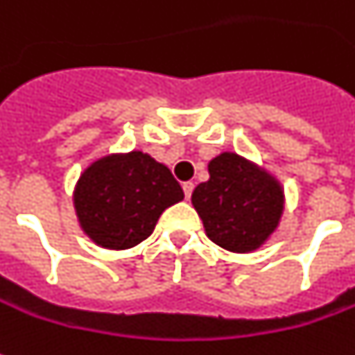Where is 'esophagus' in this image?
<instances>
[{
  "mask_svg": "<svg viewBox=\"0 0 355 355\" xmlns=\"http://www.w3.org/2000/svg\"><path fill=\"white\" fill-rule=\"evenodd\" d=\"M193 182H185L183 183V193H185V199H189L191 193H193Z\"/></svg>",
  "mask_w": 355,
  "mask_h": 355,
  "instance_id": "esophagus-1",
  "label": "esophagus"
}]
</instances>
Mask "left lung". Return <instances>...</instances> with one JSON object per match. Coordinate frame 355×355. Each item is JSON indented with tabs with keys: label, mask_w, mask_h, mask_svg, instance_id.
I'll list each match as a JSON object with an SVG mask.
<instances>
[{
	"label": "left lung",
	"mask_w": 355,
	"mask_h": 355,
	"mask_svg": "<svg viewBox=\"0 0 355 355\" xmlns=\"http://www.w3.org/2000/svg\"><path fill=\"white\" fill-rule=\"evenodd\" d=\"M209 239L228 252H254L272 236L283 215V187L246 158L223 152L209 162V182L191 195Z\"/></svg>",
	"instance_id": "left-lung-1"
}]
</instances>
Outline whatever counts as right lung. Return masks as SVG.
Instances as JSON below:
<instances>
[{
  "instance_id": "obj_1",
  "label": "right lung",
  "mask_w": 355,
  "mask_h": 355,
  "mask_svg": "<svg viewBox=\"0 0 355 355\" xmlns=\"http://www.w3.org/2000/svg\"><path fill=\"white\" fill-rule=\"evenodd\" d=\"M182 199L172 172L139 150L95 160L73 189L80 227L109 250L132 248L148 239L162 213Z\"/></svg>"
}]
</instances>
